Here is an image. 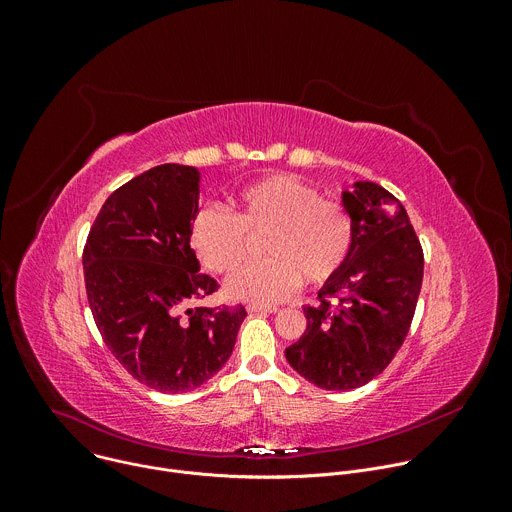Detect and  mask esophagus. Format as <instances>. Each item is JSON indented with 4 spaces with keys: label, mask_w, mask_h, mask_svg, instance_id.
Listing matches in <instances>:
<instances>
[{
    "label": "esophagus",
    "mask_w": 512,
    "mask_h": 512,
    "mask_svg": "<svg viewBox=\"0 0 512 512\" xmlns=\"http://www.w3.org/2000/svg\"><path fill=\"white\" fill-rule=\"evenodd\" d=\"M247 310H249L251 314H275L279 308H275V306H261V304H251Z\"/></svg>",
    "instance_id": "obj_1"
}]
</instances>
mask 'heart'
I'll list each match as a JSON object with an SVG mask.
<instances>
[{"instance_id":"b5f03b06","label":"heart","mask_w":512,"mask_h":512,"mask_svg":"<svg viewBox=\"0 0 512 512\" xmlns=\"http://www.w3.org/2000/svg\"><path fill=\"white\" fill-rule=\"evenodd\" d=\"M263 261L227 281V294L253 304L283 302L298 289L322 287L342 269L352 247V221L338 200L320 198L308 182L273 174L241 188L233 212L202 206L190 225V243L214 273H233L261 239Z\"/></svg>"}]
</instances>
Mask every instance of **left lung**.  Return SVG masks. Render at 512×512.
Returning a JSON list of instances; mask_svg holds the SVG:
<instances>
[{
  "instance_id": "1",
  "label": "left lung",
  "mask_w": 512,
  "mask_h": 512,
  "mask_svg": "<svg viewBox=\"0 0 512 512\" xmlns=\"http://www.w3.org/2000/svg\"><path fill=\"white\" fill-rule=\"evenodd\" d=\"M352 247L306 332L285 348L291 369L326 391H350L381 375L401 348L423 281V249L403 204L375 182L342 192Z\"/></svg>"
}]
</instances>
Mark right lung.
<instances>
[{"instance_id": "add662e5", "label": "right lung", "mask_w": 512, "mask_h": 512, "mask_svg": "<svg viewBox=\"0 0 512 512\" xmlns=\"http://www.w3.org/2000/svg\"><path fill=\"white\" fill-rule=\"evenodd\" d=\"M200 172L162 164L117 188L87 237L83 267L95 324L123 369L160 393H186L225 367L247 316L190 308L216 291L190 247Z\"/></svg>"}]
</instances>
